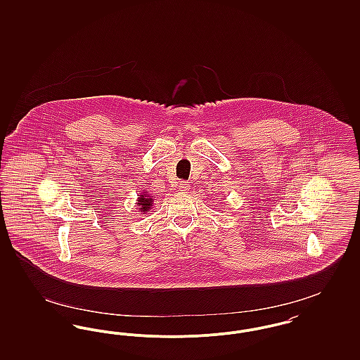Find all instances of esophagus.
Segmentation results:
<instances>
[{
	"label": "esophagus",
	"mask_w": 360,
	"mask_h": 360,
	"mask_svg": "<svg viewBox=\"0 0 360 360\" xmlns=\"http://www.w3.org/2000/svg\"><path fill=\"white\" fill-rule=\"evenodd\" d=\"M179 188H181V191H188V188H190V185H188V182H185V181H182V182L179 184Z\"/></svg>",
	"instance_id": "obj_1"
}]
</instances>
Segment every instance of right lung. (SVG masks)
Masks as SVG:
<instances>
[{"instance_id": "1", "label": "right lung", "mask_w": 360, "mask_h": 360, "mask_svg": "<svg viewBox=\"0 0 360 360\" xmlns=\"http://www.w3.org/2000/svg\"><path fill=\"white\" fill-rule=\"evenodd\" d=\"M153 202H154V201H153V198H151L150 195L141 194V195L137 198V206H140L139 210L143 212V213L150 212V209H151V206H153Z\"/></svg>"}]
</instances>
